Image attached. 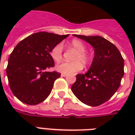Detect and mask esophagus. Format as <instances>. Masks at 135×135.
<instances>
[{"label":"esophagus","instance_id":"esophagus-1","mask_svg":"<svg viewBox=\"0 0 135 135\" xmlns=\"http://www.w3.org/2000/svg\"><path fill=\"white\" fill-rule=\"evenodd\" d=\"M61 76H63V77H65V76H67V74H61Z\"/></svg>","mask_w":135,"mask_h":135}]
</instances>
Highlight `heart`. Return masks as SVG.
I'll return each instance as SVG.
<instances>
[{
  "label": "heart",
  "mask_w": 135,
  "mask_h": 135,
  "mask_svg": "<svg viewBox=\"0 0 135 135\" xmlns=\"http://www.w3.org/2000/svg\"><path fill=\"white\" fill-rule=\"evenodd\" d=\"M69 46L77 52L74 55L72 62L63 61L58 64L56 69L60 73L65 74H74L83 69V64L87 66L90 64L91 58L90 55L85 52L86 46L82 41L74 39L69 43ZM50 55L55 61H61L63 55V45L58 43L53 47L50 50Z\"/></svg>",
  "instance_id": "obj_1"
}]
</instances>
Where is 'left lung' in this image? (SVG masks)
Returning <instances> with one entry per match:
<instances>
[{
	"label": "left lung",
	"mask_w": 135,
	"mask_h": 135,
	"mask_svg": "<svg viewBox=\"0 0 135 135\" xmlns=\"http://www.w3.org/2000/svg\"><path fill=\"white\" fill-rule=\"evenodd\" d=\"M74 36L94 47V57L86 74L76 75L71 90L85 104L97 107L109 100L120 87L124 59L117 47L103 37Z\"/></svg>",
	"instance_id": "left-lung-1"
}]
</instances>
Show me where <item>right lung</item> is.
<instances>
[{
	"label": "right lung",
	"instance_id": "1",
	"mask_svg": "<svg viewBox=\"0 0 135 135\" xmlns=\"http://www.w3.org/2000/svg\"><path fill=\"white\" fill-rule=\"evenodd\" d=\"M68 36L38 32L16 45L9 55L6 72L9 88L19 100L36 105L49 96L55 80L61 75L55 71H45L55 66L50 50Z\"/></svg>",
	"mask_w": 135,
	"mask_h": 135
}]
</instances>
